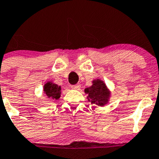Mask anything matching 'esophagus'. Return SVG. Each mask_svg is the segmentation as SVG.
<instances>
[{"mask_svg": "<svg viewBox=\"0 0 159 159\" xmlns=\"http://www.w3.org/2000/svg\"><path fill=\"white\" fill-rule=\"evenodd\" d=\"M71 89H73V90H79L80 88H81V85L79 84H75V85H71Z\"/></svg>", "mask_w": 159, "mask_h": 159, "instance_id": "esophagus-1", "label": "esophagus"}]
</instances>
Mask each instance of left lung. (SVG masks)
Here are the masks:
<instances>
[{"label":"left lung","mask_w":159,"mask_h":159,"mask_svg":"<svg viewBox=\"0 0 159 159\" xmlns=\"http://www.w3.org/2000/svg\"><path fill=\"white\" fill-rule=\"evenodd\" d=\"M91 86L84 89L85 93L88 94V101L101 107L106 105L111 97L110 90L102 80H93Z\"/></svg>","instance_id":"8db88e82"}]
</instances>
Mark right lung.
Masks as SVG:
<instances>
[{
  "instance_id": "add662e5",
  "label": "right lung",
  "mask_w": 159,
  "mask_h": 159,
  "mask_svg": "<svg viewBox=\"0 0 159 159\" xmlns=\"http://www.w3.org/2000/svg\"><path fill=\"white\" fill-rule=\"evenodd\" d=\"M43 92L50 99H58L61 96V87L52 81H48L43 86Z\"/></svg>"
}]
</instances>
